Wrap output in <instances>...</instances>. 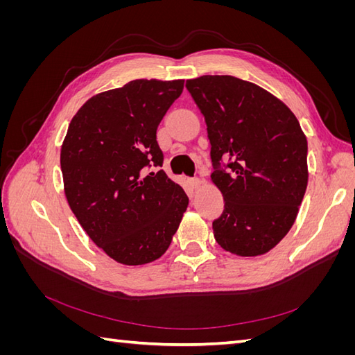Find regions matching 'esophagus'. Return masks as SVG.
<instances>
[{
    "label": "esophagus",
    "instance_id": "1",
    "mask_svg": "<svg viewBox=\"0 0 355 355\" xmlns=\"http://www.w3.org/2000/svg\"><path fill=\"white\" fill-rule=\"evenodd\" d=\"M189 184H191L192 188L197 189V188L201 187V180L198 178H192V179H189Z\"/></svg>",
    "mask_w": 355,
    "mask_h": 355
}]
</instances>
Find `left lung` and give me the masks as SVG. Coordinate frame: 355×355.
Masks as SVG:
<instances>
[{
  "mask_svg": "<svg viewBox=\"0 0 355 355\" xmlns=\"http://www.w3.org/2000/svg\"><path fill=\"white\" fill-rule=\"evenodd\" d=\"M187 89L206 120L216 168L210 178L225 200L214 239L232 254H265L293 227L304 200L306 136L288 106L253 83L202 75L187 80Z\"/></svg>",
  "mask_w": 355,
  "mask_h": 355,
  "instance_id": "left-lung-1",
  "label": "left lung"
}]
</instances>
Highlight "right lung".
Masks as SVG:
<instances>
[{
    "instance_id": "obj_1",
    "label": "right lung",
    "mask_w": 355,
    "mask_h": 355,
    "mask_svg": "<svg viewBox=\"0 0 355 355\" xmlns=\"http://www.w3.org/2000/svg\"><path fill=\"white\" fill-rule=\"evenodd\" d=\"M184 80H133L94 94L73 115L60 148L63 189L92 241L118 263L163 256L188 207L163 166L157 127Z\"/></svg>"
}]
</instances>
